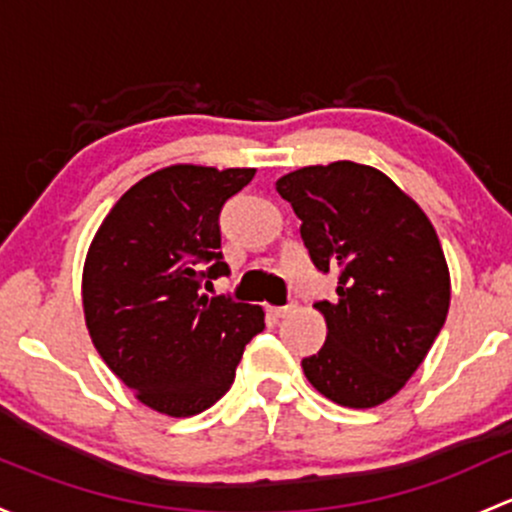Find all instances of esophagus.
I'll use <instances>...</instances> for the list:
<instances>
[{"label":"esophagus","mask_w":512,"mask_h":512,"mask_svg":"<svg viewBox=\"0 0 512 512\" xmlns=\"http://www.w3.org/2000/svg\"><path fill=\"white\" fill-rule=\"evenodd\" d=\"M294 311V304L289 306H270V314L274 316V319H284L287 314H292Z\"/></svg>","instance_id":"esophagus-1"}]
</instances>
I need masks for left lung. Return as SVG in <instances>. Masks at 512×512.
<instances>
[{
  "label": "left lung",
  "instance_id": "obj_1",
  "mask_svg": "<svg viewBox=\"0 0 512 512\" xmlns=\"http://www.w3.org/2000/svg\"><path fill=\"white\" fill-rule=\"evenodd\" d=\"M301 220L316 270L338 272L336 301L314 304L326 343L301 360L341 407L383 405L422 365L449 314L451 279L437 230L390 176L355 161L304 166L277 181Z\"/></svg>",
  "mask_w": 512,
  "mask_h": 512
}]
</instances>
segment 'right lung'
Returning <instances> with one entry per match:
<instances>
[{
	"instance_id": "right-lung-1",
	"label": "right lung",
	"mask_w": 512,
	"mask_h": 512,
	"mask_svg": "<svg viewBox=\"0 0 512 512\" xmlns=\"http://www.w3.org/2000/svg\"><path fill=\"white\" fill-rule=\"evenodd\" d=\"M255 169L174 164L137 181L105 215L83 267V311L107 368L149 410L193 417L235 380L265 328L255 304L208 297L228 274L218 215Z\"/></svg>"
}]
</instances>
